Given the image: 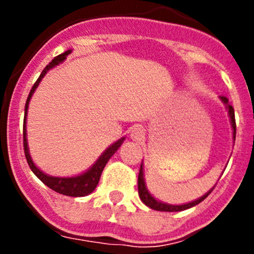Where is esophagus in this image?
I'll return each instance as SVG.
<instances>
[{"instance_id":"34e87169","label":"esophagus","mask_w":254,"mask_h":254,"mask_svg":"<svg viewBox=\"0 0 254 254\" xmlns=\"http://www.w3.org/2000/svg\"><path fill=\"white\" fill-rule=\"evenodd\" d=\"M145 137V132H143L142 127H140V126H136V127H133L131 131V138L134 141H141L142 138Z\"/></svg>"}]
</instances>
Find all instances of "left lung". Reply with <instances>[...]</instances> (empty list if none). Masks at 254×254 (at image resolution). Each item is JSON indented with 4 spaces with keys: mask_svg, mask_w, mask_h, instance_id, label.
<instances>
[{
    "mask_svg": "<svg viewBox=\"0 0 254 254\" xmlns=\"http://www.w3.org/2000/svg\"><path fill=\"white\" fill-rule=\"evenodd\" d=\"M220 100L223 102V104L225 105L226 111H228L229 114V120H230V125H232L233 128V138L235 141V133H237V126H235V116H234V108L232 105L229 104L228 99H226L225 96H220ZM215 186L211 188L208 192H206L202 197H199V198L194 199V201H190L188 203H183V205H170V203L163 202L160 199L155 198L151 193L149 192L146 187V182H145V174H143V160L141 163L140 167V173H138V196H140L141 201H142L147 207L152 208V210L156 211H167V212H177V211H183L187 210V208L193 207V206L198 205L199 202H202L203 199L211 193V190H214Z\"/></svg>",
    "mask_w": 254,
    "mask_h": 254,
    "instance_id": "obj_1",
    "label": "left lung"
}]
</instances>
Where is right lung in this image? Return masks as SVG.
Returning a JSON list of instances; mask_svg holds the SVG:
<instances>
[{"instance_id":"right-lung-1","label":"right lung","mask_w":254,"mask_h":254,"mask_svg":"<svg viewBox=\"0 0 254 254\" xmlns=\"http://www.w3.org/2000/svg\"><path fill=\"white\" fill-rule=\"evenodd\" d=\"M72 52V49H68L62 55L57 56L56 58L52 60L51 64L46 67V68L42 71L40 73L39 78L37 80V82L34 84V86L31 87L30 93H29L28 99H26V104H25V116H24V151H25V156H26V161H28L29 167H30L31 172L34 173L35 176L40 179V181L43 182L44 185L47 187H49L51 190H56L58 193L64 194V196H71V197H84L87 196V194H90L96 188L98 183H99L100 176H102L103 169L107 165V163L109 161V159L112 158L114 155V152L117 150L120 149V146L123 143V141L126 140V137L120 138V140H117L116 142L112 143L111 146L107 147V149L103 151V154L100 155L98 160L91 165L90 168L85 172L80 173L77 176H72V177H53L49 176L47 173H44L43 170H40L39 168L37 167L33 161L30 156V152H29V146H28V138H26V117H28V109H29V103H30L31 96L34 94L35 89L38 87V85L40 84L42 81V78L47 75L49 69L55 68L56 66L61 64L66 60L67 56L69 55Z\"/></svg>"}]
</instances>
